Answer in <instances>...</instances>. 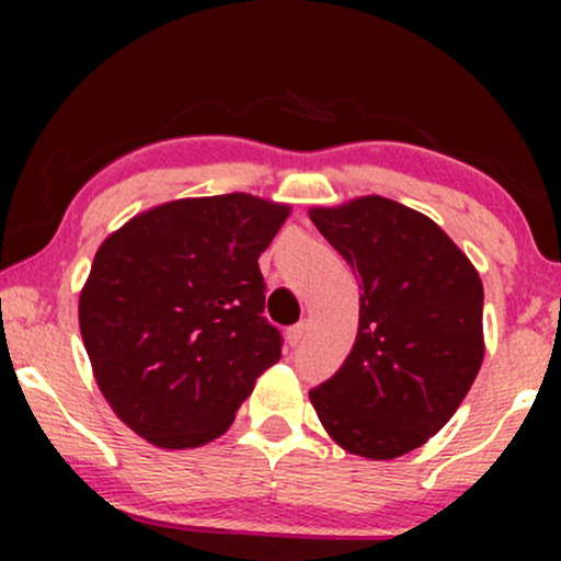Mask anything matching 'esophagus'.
<instances>
[{
	"label": "esophagus",
	"mask_w": 561,
	"mask_h": 561,
	"mask_svg": "<svg viewBox=\"0 0 561 561\" xmlns=\"http://www.w3.org/2000/svg\"><path fill=\"white\" fill-rule=\"evenodd\" d=\"M306 332H308V324L306 321H300V324H295V327H289L287 330V343L289 345H300L302 343V337H306Z\"/></svg>",
	"instance_id": "34e87169"
}]
</instances>
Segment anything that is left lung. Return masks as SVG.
<instances>
[{
  "label": "left lung",
  "instance_id": "left-lung-1",
  "mask_svg": "<svg viewBox=\"0 0 561 561\" xmlns=\"http://www.w3.org/2000/svg\"><path fill=\"white\" fill-rule=\"evenodd\" d=\"M308 216L362 282L353 351L308 398L337 446L396 459L443 430L478 377L480 274L433 218L396 199L366 195Z\"/></svg>",
  "mask_w": 561,
  "mask_h": 561
}]
</instances>
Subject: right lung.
Segmentation results:
<instances>
[{
	"label": "right lung",
	"instance_id": "obj_1",
	"mask_svg": "<svg viewBox=\"0 0 561 561\" xmlns=\"http://www.w3.org/2000/svg\"><path fill=\"white\" fill-rule=\"evenodd\" d=\"M287 216L244 192L184 197L96 250L79 298L83 347L115 416L152 446L216 440L282 358L259 259Z\"/></svg>",
	"mask_w": 561,
	"mask_h": 561
}]
</instances>
